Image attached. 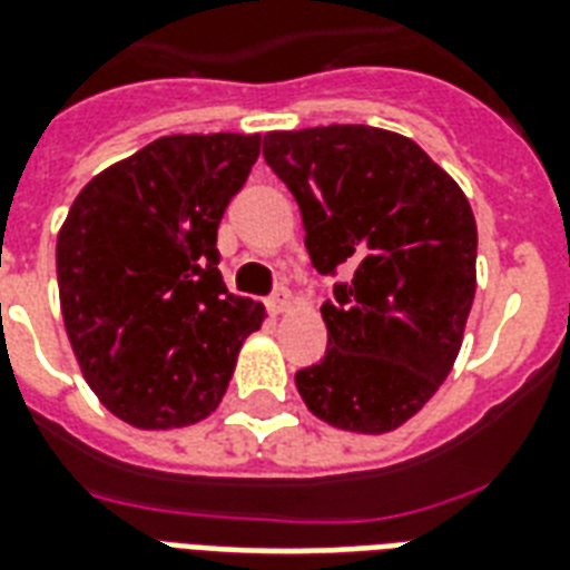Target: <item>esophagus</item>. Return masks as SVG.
Returning a JSON list of instances; mask_svg holds the SVG:
<instances>
[{
    "mask_svg": "<svg viewBox=\"0 0 570 570\" xmlns=\"http://www.w3.org/2000/svg\"><path fill=\"white\" fill-rule=\"evenodd\" d=\"M289 307H293V295H289V289H277V293L268 298V311L275 313V316L286 313Z\"/></svg>",
    "mask_w": 570,
    "mask_h": 570,
    "instance_id": "34e87169",
    "label": "esophagus"
}]
</instances>
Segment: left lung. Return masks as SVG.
<instances>
[{
  "instance_id": "obj_1",
  "label": "left lung",
  "mask_w": 570,
  "mask_h": 570,
  "mask_svg": "<svg viewBox=\"0 0 570 570\" xmlns=\"http://www.w3.org/2000/svg\"><path fill=\"white\" fill-rule=\"evenodd\" d=\"M263 156L302 209L316 272L346 277L322 304L328 352L295 387L334 429L396 432L464 340L476 295L468 197L416 141L364 124L266 132Z\"/></svg>"
}]
</instances>
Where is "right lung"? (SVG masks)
<instances>
[{
    "instance_id": "1",
    "label": "right lung",
    "mask_w": 570,
    "mask_h": 570,
    "mask_svg": "<svg viewBox=\"0 0 570 570\" xmlns=\"http://www.w3.org/2000/svg\"><path fill=\"white\" fill-rule=\"evenodd\" d=\"M257 156L259 132L165 136L76 195L56 242L58 302L82 379L124 423L206 420L266 320L227 293L215 248Z\"/></svg>"
}]
</instances>
